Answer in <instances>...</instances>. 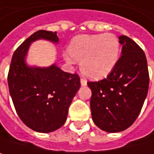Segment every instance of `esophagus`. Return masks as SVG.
<instances>
[{"label": "esophagus", "mask_w": 154, "mask_h": 154, "mask_svg": "<svg viewBox=\"0 0 154 154\" xmlns=\"http://www.w3.org/2000/svg\"><path fill=\"white\" fill-rule=\"evenodd\" d=\"M80 84H81L82 87H86V86H87V81H86L85 79H80Z\"/></svg>", "instance_id": "obj_1"}]
</instances>
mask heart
Returning <instances> with one entry per match:
<instances>
[{
    "instance_id": "1",
    "label": "heart",
    "mask_w": 154,
    "mask_h": 154,
    "mask_svg": "<svg viewBox=\"0 0 154 154\" xmlns=\"http://www.w3.org/2000/svg\"><path fill=\"white\" fill-rule=\"evenodd\" d=\"M120 56V42L112 33L82 35L74 38L65 58L80 62L83 75L92 79H102L116 67Z\"/></svg>"
}]
</instances>
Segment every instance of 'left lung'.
I'll return each mask as SVG.
<instances>
[{
  "instance_id": "obj_1",
  "label": "left lung",
  "mask_w": 154,
  "mask_h": 154,
  "mask_svg": "<svg viewBox=\"0 0 154 154\" xmlns=\"http://www.w3.org/2000/svg\"><path fill=\"white\" fill-rule=\"evenodd\" d=\"M121 57L107 78L88 82L95 125L107 133L130 127L138 117L149 88L147 60L143 49L130 38L119 37Z\"/></svg>"
}]
</instances>
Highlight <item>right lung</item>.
I'll use <instances>...</instances> for the list:
<instances>
[{"instance_id": "right-lung-1", "label": "right lung", "mask_w": 154, "mask_h": 154, "mask_svg": "<svg viewBox=\"0 0 154 154\" xmlns=\"http://www.w3.org/2000/svg\"><path fill=\"white\" fill-rule=\"evenodd\" d=\"M39 39L59 42L57 32L43 29L29 37L12 56L8 86L21 121L31 130L46 134L66 123L68 107L79 90L80 79L76 74L64 72L55 63L48 66H29L27 63L29 47Z\"/></svg>"}]
</instances>
